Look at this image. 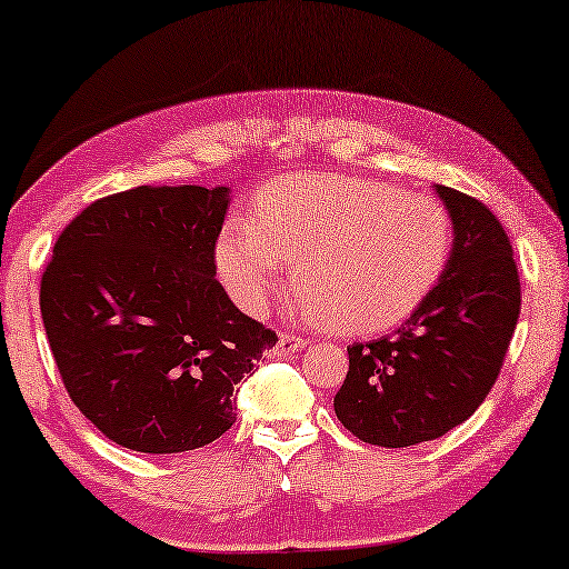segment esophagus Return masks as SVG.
Listing matches in <instances>:
<instances>
[{
  "instance_id": "obj_1",
  "label": "esophagus",
  "mask_w": 569,
  "mask_h": 569,
  "mask_svg": "<svg viewBox=\"0 0 569 569\" xmlns=\"http://www.w3.org/2000/svg\"><path fill=\"white\" fill-rule=\"evenodd\" d=\"M306 337H298V335H279V342H277V348L271 350V356H277V358H290V356H295V352L298 350H302L306 348Z\"/></svg>"
}]
</instances>
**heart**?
<instances>
[{
  "instance_id": "obj_1",
  "label": "heart",
  "mask_w": 569,
  "mask_h": 569,
  "mask_svg": "<svg viewBox=\"0 0 569 569\" xmlns=\"http://www.w3.org/2000/svg\"><path fill=\"white\" fill-rule=\"evenodd\" d=\"M452 256V219L429 196L389 182L290 174L217 238V274L246 313H261L298 267V311L337 335L400 327L431 298Z\"/></svg>"
}]
</instances>
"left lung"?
<instances>
[{
	"mask_svg": "<svg viewBox=\"0 0 569 569\" xmlns=\"http://www.w3.org/2000/svg\"><path fill=\"white\" fill-rule=\"evenodd\" d=\"M433 190L455 232L445 277L395 335L350 345L335 395L345 429L376 447L439 439L473 416L518 327L520 279L505 227L476 198Z\"/></svg>",
	"mask_w": 569,
	"mask_h": 569,
	"instance_id": "8db88e82",
	"label": "left lung"
}]
</instances>
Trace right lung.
<instances>
[{
	"label": "right lung",
	"instance_id": "add662e5",
	"mask_svg": "<svg viewBox=\"0 0 569 569\" xmlns=\"http://www.w3.org/2000/svg\"><path fill=\"white\" fill-rule=\"evenodd\" d=\"M230 188L140 186L101 198L54 242L41 319L76 408L114 445L174 455L234 423L232 392L277 335L217 282Z\"/></svg>",
	"mask_w": 569,
	"mask_h": 569
}]
</instances>
